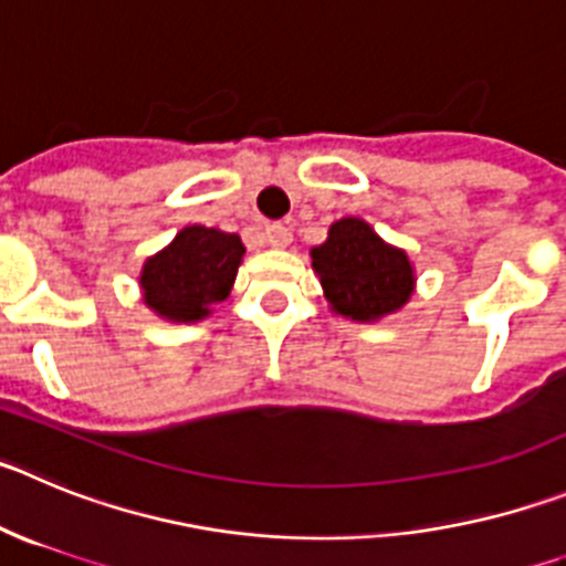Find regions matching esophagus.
<instances>
[{"instance_id":"esophagus-1","label":"esophagus","mask_w":566,"mask_h":566,"mask_svg":"<svg viewBox=\"0 0 566 566\" xmlns=\"http://www.w3.org/2000/svg\"><path fill=\"white\" fill-rule=\"evenodd\" d=\"M264 242H268L271 248H287L290 242H293V231H290L287 226H282V222L268 226L264 228Z\"/></svg>"}]
</instances>
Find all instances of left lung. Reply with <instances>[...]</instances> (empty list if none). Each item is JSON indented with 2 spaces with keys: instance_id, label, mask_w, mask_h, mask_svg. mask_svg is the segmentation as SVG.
<instances>
[{
  "instance_id": "left-lung-1",
  "label": "left lung",
  "mask_w": 566,
  "mask_h": 566,
  "mask_svg": "<svg viewBox=\"0 0 566 566\" xmlns=\"http://www.w3.org/2000/svg\"><path fill=\"white\" fill-rule=\"evenodd\" d=\"M329 310L346 321L378 324L415 295V262L360 217H340L310 251Z\"/></svg>"
}]
</instances>
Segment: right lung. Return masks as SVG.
<instances>
[{
    "label": "right lung",
    "instance_id": "1",
    "mask_svg": "<svg viewBox=\"0 0 566 566\" xmlns=\"http://www.w3.org/2000/svg\"><path fill=\"white\" fill-rule=\"evenodd\" d=\"M245 245L220 228L186 226L140 268L137 287L146 307L169 324H197L226 302Z\"/></svg>",
    "mask_w": 566,
    "mask_h": 566
}]
</instances>
